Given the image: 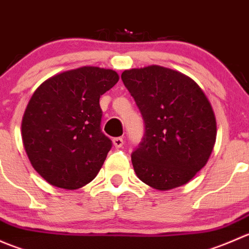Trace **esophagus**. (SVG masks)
Here are the masks:
<instances>
[{"label": "esophagus", "instance_id": "esophagus-1", "mask_svg": "<svg viewBox=\"0 0 249 249\" xmlns=\"http://www.w3.org/2000/svg\"><path fill=\"white\" fill-rule=\"evenodd\" d=\"M113 144L115 148H122L124 144V140L122 137H115V139H113Z\"/></svg>", "mask_w": 249, "mask_h": 249}]
</instances>
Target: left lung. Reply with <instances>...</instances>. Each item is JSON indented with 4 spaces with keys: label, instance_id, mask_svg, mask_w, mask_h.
Returning a JSON list of instances; mask_svg holds the SVG:
<instances>
[{
    "label": "left lung",
    "instance_id": "obj_1",
    "mask_svg": "<svg viewBox=\"0 0 249 249\" xmlns=\"http://www.w3.org/2000/svg\"><path fill=\"white\" fill-rule=\"evenodd\" d=\"M144 123V134L131 154L137 177L158 190L189 182L207 162L217 135L214 113L201 88L165 67L122 73Z\"/></svg>",
    "mask_w": 249,
    "mask_h": 249
}]
</instances>
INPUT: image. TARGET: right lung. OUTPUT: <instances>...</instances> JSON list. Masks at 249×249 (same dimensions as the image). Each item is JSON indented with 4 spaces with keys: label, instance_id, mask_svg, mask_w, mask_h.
<instances>
[{
    "label": "right lung",
    "instance_id": "right-lung-1",
    "mask_svg": "<svg viewBox=\"0 0 249 249\" xmlns=\"http://www.w3.org/2000/svg\"><path fill=\"white\" fill-rule=\"evenodd\" d=\"M118 79L112 70L80 67L49 78L32 95L22 118V142L48 183L72 190L96 177L112 148L101 130L100 97Z\"/></svg>",
    "mask_w": 249,
    "mask_h": 249
}]
</instances>
